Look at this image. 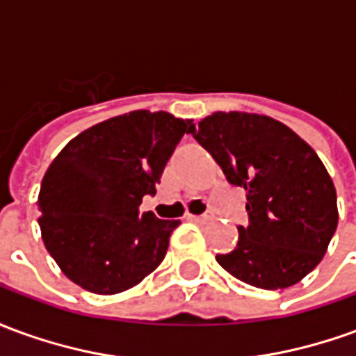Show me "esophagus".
I'll return each mask as SVG.
<instances>
[{"instance_id": "1", "label": "esophagus", "mask_w": 356, "mask_h": 356, "mask_svg": "<svg viewBox=\"0 0 356 356\" xmlns=\"http://www.w3.org/2000/svg\"><path fill=\"white\" fill-rule=\"evenodd\" d=\"M188 219H193L196 223H209V221L213 219V213L208 211V213H204V216H188Z\"/></svg>"}]
</instances>
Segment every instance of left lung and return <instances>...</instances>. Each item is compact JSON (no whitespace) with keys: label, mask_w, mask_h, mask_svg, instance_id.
<instances>
[{"label":"left lung","mask_w":356,"mask_h":356,"mask_svg":"<svg viewBox=\"0 0 356 356\" xmlns=\"http://www.w3.org/2000/svg\"><path fill=\"white\" fill-rule=\"evenodd\" d=\"M229 183L248 193L250 225L238 244L217 255L221 267L261 290H284L313 270L337 227L334 181L313 148L275 118L213 112L193 124Z\"/></svg>","instance_id":"8db88e82"}]
</instances>
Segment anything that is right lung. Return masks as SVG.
I'll use <instances>...</instances> for the list:
<instances>
[{"instance_id":"add662e5","label":"right lung","mask_w":356,"mask_h":356,"mask_svg":"<svg viewBox=\"0 0 356 356\" xmlns=\"http://www.w3.org/2000/svg\"><path fill=\"white\" fill-rule=\"evenodd\" d=\"M193 120L133 110L81 131L45 171L38 196L43 244L66 278L112 296L165 257L181 221L139 213Z\"/></svg>"}]
</instances>
